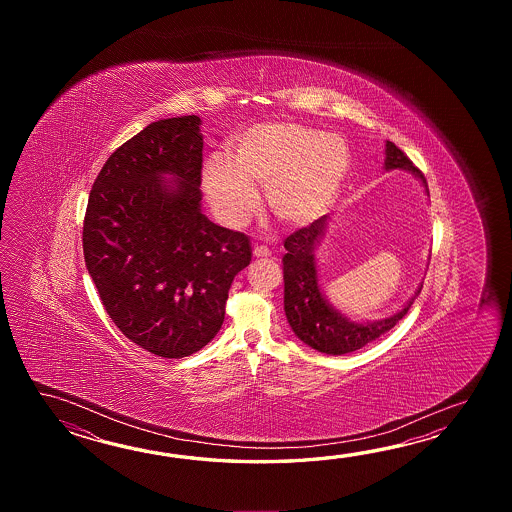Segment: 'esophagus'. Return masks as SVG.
Listing matches in <instances>:
<instances>
[{
  "label": "esophagus",
  "mask_w": 512,
  "mask_h": 512,
  "mask_svg": "<svg viewBox=\"0 0 512 512\" xmlns=\"http://www.w3.org/2000/svg\"><path fill=\"white\" fill-rule=\"evenodd\" d=\"M252 254H254V258H269L271 256V249H267L263 245H254Z\"/></svg>",
  "instance_id": "1"
}]
</instances>
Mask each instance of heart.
I'll list each match as a JSON object with an SVG mask.
<instances>
[{
    "mask_svg": "<svg viewBox=\"0 0 512 512\" xmlns=\"http://www.w3.org/2000/svg\"><path fill=\"white\" fill-rule=\"evenodd\" d=\"M229 159L214 155L203 166V186L218 218L240 227L260 205L254 186H265L276 218L305 227L333 207L351 170L344 137L300 122H261L238 133Z\"/></svg>",
    "mask_w": 512,
    "mask_h": 512,
    "instance_id": "b5f03b06",
    "label": "heart"
}]
</instances>
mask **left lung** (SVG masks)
I'll return each mask as SVG.
<instances>
[{
  "instance_id": "left-lung-1",
  "label": "left lung",
  "mask_w": 512,
  "mask_h": 512,
  "mask_svg": "<svg viewBox=\"0 0 512 512\" xmlns=\"http://www.w3.org/2000/svg\"><path fill=\"white\" fill-rule=\"evenodd\" d=\"M384 168L408 170L417 175L426 186L425 177L419 172V168L404 155L403 150H399L390 141L386 142ZM327 223L329 216H322L309 227L294 230L283 243V309L294 335L309 348L326 355H344L364 348L366 344L388 333L408 313L423 285L401 311L377 322L360 324L338 313L320 291L316 276L315 249L326 232Z\"/></svg>"
}]
</instances>
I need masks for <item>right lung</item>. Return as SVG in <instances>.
<instances>
[{
    "label": "right lung",
    "mask_w": 512,
    "mask_h": 512,
    "mask_svg": "<svg viewBox=\"0 0 512 512\" xmlns=\"http://www.w3.org/2000/svg\"><path fill=\"white\" fill-rule=\"evenodd\" d=\"M197 115L157 120L109 155L91 188L84 258L122 335L164 359L205 348L251 241L201 212ZM170 174L173 179L166 180Z\"/></svg>",
    "instance_id": "1"
}]
</instances>
